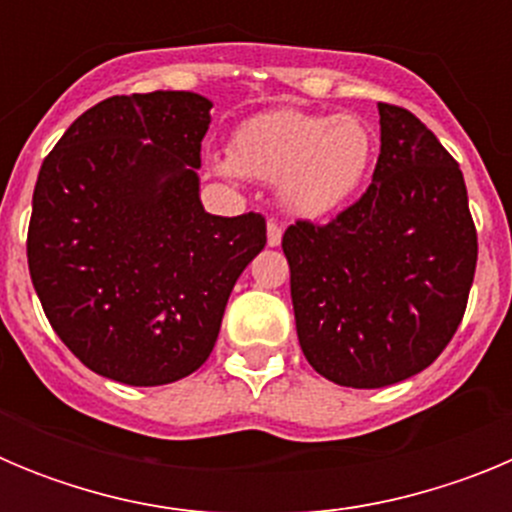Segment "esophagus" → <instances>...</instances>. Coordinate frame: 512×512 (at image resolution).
Listing matches in <instances>:
<instances>
[{"instance_id":"1","label":"esophagus","mask_w":512,"mask_h":512,"mask_svg":"<svg viewBox=\"0 0 512 512\" xmlns=\"http://www.w3.org/2000/svg\"><path fill=\"white\" fill-rule=\"evenodd\" d=\"M266 243H269L271 248H277L279 243H282V228H279L274 220H271V223H266Z\"/></svg>"}]
</instances>
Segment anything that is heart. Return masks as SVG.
Returning a JSON list of instances; mask_svg holds the SVG:
<instances>
[{
  "instance_id": "b5f03b06",
  "label": "heart",
  "mask_w": 512,
  "mask_h": 512,
  "mask_svg": "<svg viewBox=\"0 0 512 512\" xmlns=\"http://www.w3.org/2000/svg\"><path fill=\"white\" fill-rule=\"evenodd\" d=\"M374 133L356 115L279 107L243 120L228 156L212 158L217 176H253L277 182L279 202L302 220H323L341 210L366 182L374 161Z\"/></svg>"
}]
</instances>
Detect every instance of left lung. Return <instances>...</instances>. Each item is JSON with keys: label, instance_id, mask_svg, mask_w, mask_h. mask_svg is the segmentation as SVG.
<instances>
[{"label": "left lung", "instance_id": "obj_1", "mask_svg": "<svg viewBox=\"0 0 512 512\" xmlns=\"http://www.w3.org/2000/svg\"><path fill=\"white\" fill-rule=\"evenodd\" d=\"M372 184L328 225H289L302 354L320 377L377 390L423 372L459 328L477 230L459 164L413 112L379 104Z\"/></svg>", "mask_w": 512, "mask_h": 512}]
</instances>
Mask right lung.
Masks as SVG:
<instances>
[{
	"instance_id": "right-lung-1",
	"label": "right lung",
	"mask_w": 512,
	"mask_h": 512,
	"mask_svg": "<svg viewBox=\"0 0 512 512\" xmlns=\"http://www.w3.org/2000/svg\"><path fill=\"white\" fill-rule=\"evenodd\" d=\"M210 110L194 92L110 97L40 166L30 277L58 338L99 377L158 387L197 372L264 251V217L210 215L200 200Z\"/></svg>"
}]
</instances>
